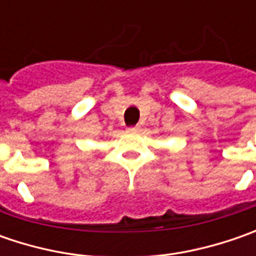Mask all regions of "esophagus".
Returning <instances> with one entry per match:
<instances>
[{
    "label": "esophagus",
    "mask_w": 256,
    "mask_h": 256,
    "mask_svg": "<svg viewBox=\"0 0 256 256\" xmlns=\"http://www.w3.org/2000/svg\"><path fill=\"white\" fill-rule=\"evenodd\" d=\"M128 130H130V131H132V132H136V131H140V130H141V126H140V125H135V126H130Z\"/></svg>",
    "instance_id": "esophagus-1"
}]
</instances>
